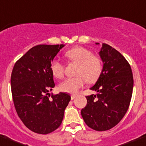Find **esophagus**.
<instances>
[{
	"label": "esophagus",
	"instance_id": "34e87169",
	"mask_svg": "<svg viewBox=\"0 0 146 146\" xmlns=\"http://www.w3.org/2000/svg\"><path fill=\"white\" fill-rule=\"evenodd\" d=\"M76 97V95H72L71 96V100H74Z\"/></svg>",
	"mask_w": 146,
	"mask_h": 146
}]
</instances>
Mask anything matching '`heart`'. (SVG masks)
I'll list each match as a JSON object with an SVG mask.
<instances>
[{"mask_svg": "<svg viewBox=\"0 0 146 146\" xmlns=\"http://www.w3.org/2000/svg\"><path fill=\"white\" fill-rule=\"evenodd\" d=\"M66 56L70 60L78 63L76 70V76L65 79L59 85V89L62 92L69 93H76L87 80L90 83L95 81L102 71V61L96 55H93L90 50L75 46L68 50L65 53ZM50 70L56 78L60 79L63 76L64 66L57 59L51 62Z\"/></svg>", "mask_w": 146, "mask_h": 146, "instance_id": "b5f03b06", "label": "heart"}]
</instances>
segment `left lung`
<instances>
[{
  "label": "left lung",
  "mask_w": 146,
  "mask_h": 146,
  "mask_svg": "<svg viewBox=\"0 0 146 146\" xmlns=\"http://www.w3.org/2000/svg\"><path fill=\"white\" fill-rule=\"evenodd\" d=\"M99 53L103 63V70L90 88L97 94L86 96L87 104L81 110V115L89 127L106 131L117 125L127 112L133 76L129 63L115 49L103 43Z\"/></svg>",
  "instance_id": "obj_1"
}]
</instances>
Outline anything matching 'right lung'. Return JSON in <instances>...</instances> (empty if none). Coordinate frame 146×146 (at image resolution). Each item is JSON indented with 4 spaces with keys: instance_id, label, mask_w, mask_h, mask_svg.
<instances>
[{
    "instance_id": "add662e5",
    "label": "right lung",
    "mask_w": 146,
    "mask_h": 146,
    "mask_svg": "<svg viewBox=\"0 0 146 146\" xmlns=\"http://www.w3.org/2000/svg\"><path fill=\"white\" fill-rule=\"evenodd\" d=\"M63 44L36 45L14 64L11 77L12 97L17 113L30 130L48 134L61 125L70 101L65 93L51 95L55 83L50 64Z\"/></svg>"
}]
</instances>
